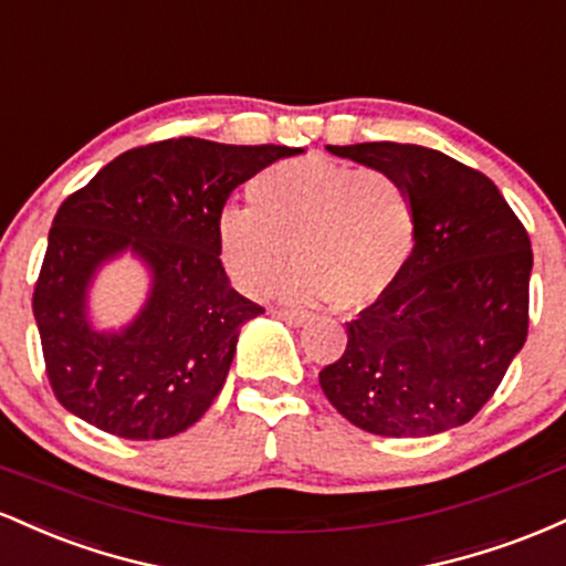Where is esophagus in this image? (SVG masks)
<instances>
[{"mask_svg": "<svg viewBox=\"0 0 566 566\" xmlns=\"http://www.w3.org/2000/svg\"><path fill=\"white\" fill-rule=\"evenodd\" d=\"M274 316H279V319H284L287 324H295V327H301V324L311 319L308 311H295V308H276Z\"/></svg>", "mask_w": 566, "mask_h": 566, "instance_id": "obj_1", "label": "esophagus"}]
</instances>
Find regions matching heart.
I'll return each mask as SVG.
<instances>
[{"label": "heart", "mask_w": 566, "mask_h": 566, "mask_svg": "<svg viewBox=\"0 0 566 566\" xmlns=\"http://www.w3.org/2000/svg\"><path fill=\"white\" fill-rule=\"evenodd\" d=\"M247 199L250 207H223L216 223L220 263L244 295H265L292 255L290 301L365 308L391 290L412 255L415 199L380 167L279 161L250 180Z\"/></svg>", "instance_id": "1"}]
</instances>
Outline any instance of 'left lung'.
Segmentation results:
<instances>
[{
	"mask_svg": "<svg viewBox=\"0 0 566 566\" xmlns=\"http://www.w3.org/2000/svg\"><path fill=\"white\" fill-rule=\"evenodd\" d=\"M327 151L405 180L418 210L412 255L391 290L346 324L319 386L378 437H433L469 423L527 340L530 233L484 172L412 143Z\"/></svg>",
	"mask_w": 566,
	"mask_h": 566,
	"instance_id": "obj_1",
	"label": "left lung"
}]
</instances>
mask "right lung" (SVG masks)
Segmentation results:
<instances>
[{"mask_svg": "<svg viewBox=\"0 0 566 566\" xmlns=\"http://www.w3.org/2000/svg\"><path fill=\"white\" fill-rule=\"evenodd\" d=\"M301 148L170 138L129 148L55 212L34 284V319L55 399L119 439H167L210 409L239 327L263 314L229 284L216 223L226 199ZM133 249L155 271L142 316L93 334L83 290L103 260Z\"/></svg>", "mask_w": 566, "mask_h": 566, "instance_id": "right-lung-1", "label": "right lung"}]
</instances>
